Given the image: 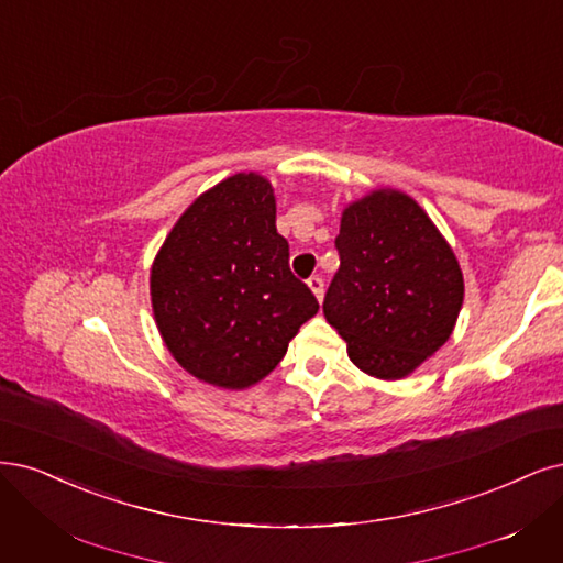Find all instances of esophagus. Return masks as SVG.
Segmentation results:
<instances>
[{"mask_svg":"<svg viewBox=\"0 0 563 563\" xmlns=\"http://www.w3.org/2000/svg\"><path fill=\"white\" fill-rule=\"evenodd\" d=\"M307 284H309V288L314 290V296L321 300V298H323V277H321V275H314V277L307 279Z\"/></svg>","mask_w":563,"mask_h":563,"instance_id":"esophagus-1","label":"esophagus"}]
</instances>
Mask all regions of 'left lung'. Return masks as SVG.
<instances>
[{
	"mask_svg": "<svg viewBox=\"0 0 563 563\" xmlns=\"http://www.w3.org/2000/svg\"><path fill=\"white\" fill-rule=\"evenodd\" d=\"M340 269L323 314L363 373L400 379L450 340L463 302L454 251L405 192L349 205L335 238Z\"/></svg>",
	"mask_w": 563,
	"mask_h": 563,
	"instance_id": "8db88e82",
	"label": "left lung"
}]
</instances>
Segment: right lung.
<instances>
[{
	"label": "right lung",
	"mask_w": 563,
	"mask_h": 563,
	"mask_svg": "<svg viewBox=\"0 0 563 563\" xmlns=\"http://www.w3.org/2000/svg\"><path fill=\"white\" fill-rule=\"evenodd\" d=\"M275 192L235 174L202 192L151 269L158 331L181 367L223 389H246L284 358L319 302L288 267Z\"/></svg>",
	"instance_id": "obj_1"
}]
</instances>
